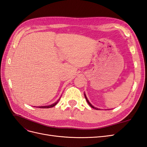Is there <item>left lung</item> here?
Returning <instances> with one entry per match:
<instances>
[{
  "label": "left lung",
  "instance_id": "8db88e82",
  "mask_svg": "<svg viewBox=\"0 0 147 147\" xmlns=\"http://www.w3.org/2000/svg\"><path fill=\"white\" fill-rule=\"evenodd\" d=\"M84 97H85V99H86V101H87V102H88V104L90 105L92 108H93V109H96V110H99V109H98V108H96V107H94L93 106L90 102V101L88 100V98H87V97H86V94H85V93H84ZM108 110V109H107Z\"/></svg>",
  "mask_w": 147,
  "mask_h": 147
}]
</instances>
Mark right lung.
I'll return each instance as SVG.
<instances>
[{
	"mask_svg": "<svg viewBox=\"0 0 147 147\" xmlns=\"http://www.w3.org/2000/svg\"><path fill=\"white\" fill-rule=\"evenodd\" d=\"M59 99H60V98L57 100L56 102H55V103H53V104H51V105H45V106H40V107H37V108H41V109H48V108H51V107H53L54 106H55L57 104V102H59Z\"/></svg>",
	"mask_w": 147,
	"mask_h": 147,
	"instance_id": "1",
	"label": "right lung"
}]
</instances>
